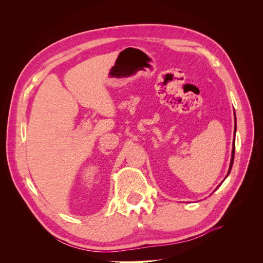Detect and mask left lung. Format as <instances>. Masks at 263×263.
I'll return each mask as SVG.
<instances>
[{
  "label": "left lung",
  "instance_id": "obj_1",
  "mask_svg": "<svg viewBox=\"0 0 263 263\" xmlns=\"http://www.w3.org/2000/svg\"><path fill=\"white\" fill-rule=\"evenodd\" d=\"M235 121H236V115H235ZM235 133H236V124H235ZM234 156H235V137H234V141H233V151H232V159H230V164H229V169H228V173L227 176L230 173V170H232V166L234 163ZM226 176V178H227Z\"/></svg>",
  "mask_w": 263,
  "mask_h": 263
}]
</instances>
